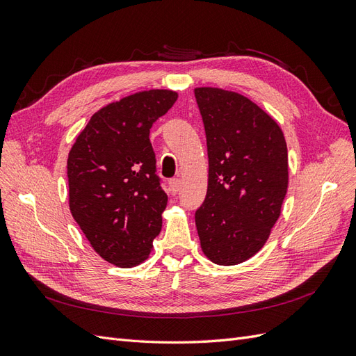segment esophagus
Returning a JSON list of instances; mask_svg holds the SVG:
<instances>
[{
  "label": "esophagus",
  "mask_w": 356,
  "mask_h": 356,
  "mask_svg": "<svg viewBox=\"0 0 356 356\" xmlns=\"http://www.w3.org/2000/svg\"><path fill=\"white\" fill-rule=\"evenodd\" d=\"M179 188H181V181L178 178H172L169 181V191L172 193V195H177Z\"/></svg>",
  "instance_id": "1"
}]
</instances>
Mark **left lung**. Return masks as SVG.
<instances>
[{
    "label": "left lung",
    "instance_id": "8db88e82",
    "mask_svg": "<svg viewBox=\"0 0 356 356\" xmlns=\"http://www.w3.org/2000/svg\"><path fill=\"white\" fill-rule=\"evenodd\" d=\"M207 134L208 191L195 218L202 251L234 266L261 250L281 215L288 152L281 127L245 96L195 90Z\"/></svg>",
    "mask_w": 356,
    "mask_h": 356
}]
</instances>
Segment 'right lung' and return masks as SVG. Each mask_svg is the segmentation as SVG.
<instances>
[{
    "label": "right lung",
    "instance_id": "add662e5",
    "mask_svg": "<svg viewBox=\"0 0 356 356\" xmlns=\"http://www.w3.org/2000/svg\"><path fill=\"white\" fill-rule=\"evenodd\" d=\"M172 90H145L104 106L68 156L70 209L104 260L143 263L161 230L168 196L149 129L175 104Z\"/></svg>",
    "mask_w": 356,
    "mask_h": 356
}]
</instances>
